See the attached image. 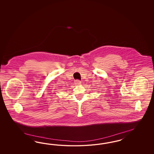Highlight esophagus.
Here are the masks:
<instances>
[{
  "label": "esophagus",
  "mask_w": 154,
  "mask_h": 154,
  "mask_svg": "<svg viewBox=\"0 0 154 154\" xmlns=\"http://www.w3.org/2000/svg\"><path fill=\"white\" fill-rule=\"evenodd\" d=\"M75 85H79V84H81V82L79 81V80H75Z\"/></svg>",
  "instance_id": "obj_1"
}]
</instances>
